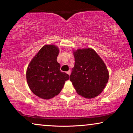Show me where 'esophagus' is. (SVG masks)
Returning <instances> with one entry per match:
<instances>
[{
  "instance_id": "esophagus-1",
  "label": "esophagus",
  "mask_w": 133,
  "mask_h": 133,
  "mask_svg": "<svg viewBox=\"0 0 133 133\" xmlns=\"http://www.w3.org/2000/svg\"><path fill=\"white\" fill-rule=\"evenodd\" d=\"M67 74H68L69 76H70V74H71V71H70V70L67 71Z\"/></svg>"
}]
</instances>
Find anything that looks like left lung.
Wrapping results in <instances>:
<instances>
[{
  "label": "left lung",
  "instance_id": "obj_1",
  "mask_svg": "<svg viewBox=\"0 0 133 133\" xmlns=\"http://www.w3.org/2000/svg\"><path fill=\"white\" fill-rule=\"evenodd\" d=\"M73 54L75 63L70 80L77 93L88 99L98 96L109 79L106 65L92 48L77 49Z\"/></svg>",
  "mask_w": 133,
  "mask_h": 133
}]
</instances>
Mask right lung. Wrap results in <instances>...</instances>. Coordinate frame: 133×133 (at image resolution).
Masks as SVG:
<instances>
[{
	"label": "right lung",
	"mask_w": 133,
	"mask_h": 133,
	"mask_svg": "<svg viewBox=\"0 0 133 133\" xmlns=\"http://www.w3.org/2000/svg\"><path fill=\"white\" fill-rule=\"evenodd\" d=\"M59 49L55 45L43 46L31 61L26 70L29 89L35 95L49 99L61 92L69 75L60 71L57 61Z\"/></svg>",
	"instance_id": "obj_1"
}]
</instances>
